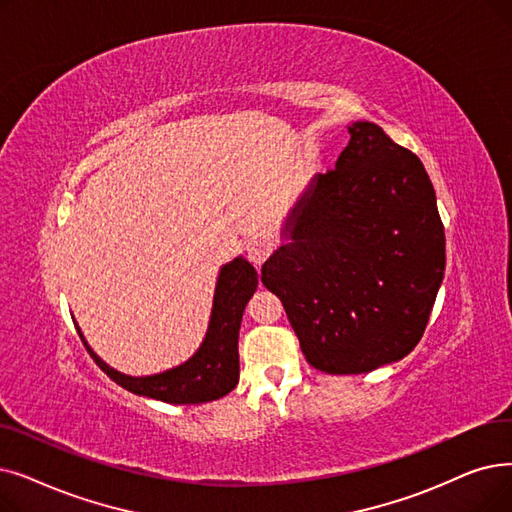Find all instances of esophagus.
Listing matches in <instances>:
<instances>
[{
  "label": "esophagus",
  "mask_w": 512,
  "mask_h": 512,
  "mask_svg": "<svg viewBox=\"0 0 512 512\" xmlns=\"http://www.w3.org/2000/svg\"><path fill=\"white\" fill-rule=\"evenodd\" d=\"M272 253V244L263 238H253L247 242V255L255 265H261Z\"/></svg>",
  "instance_id": "1"
}]
</instances>
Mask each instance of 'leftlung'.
I'll return each mask as SVG.
<instances>
[{"mask_svg": "<svg viewBox=\"0 0 512 512\" xmlns=\"http://www.w3.org/2000/svg\"><path fill=\"white\" fill-rule=\"evenodd\" d=\"M337 165L293 211V242L261 268L305 360L362 374L406 358L446 270L435 190L416 154L374 123H353Z\"/></svg>", "mask_w": 512, "mask_h": 512, "instance_id": "left-lung-1", "label": "left lung"}]
</instances>
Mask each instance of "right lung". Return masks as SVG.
<instances>
[{
	"label": "right lung",
	"instance_id": "add662e5",
	"mask_svg": "<svg viewBox=\"0 0 512 512\" xmlns=\"http://www.w3.org/2000/svg\"><path fill=\"white\" fill-rule=\"evenodd\" d=\"M257 288V272L247 259H234L224 265L215 288L213 314L207 337L192 358L154 376H127L106 366L98 355L87 347L94 362L123 389L161 399L167 404H205L228 395L238 383V330L242 311ZM79 332V330H77Z\"/></svg>",
	"mask_w": 512,
	"mask_h": 512
}]
</instances>
